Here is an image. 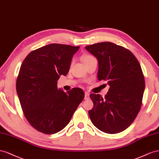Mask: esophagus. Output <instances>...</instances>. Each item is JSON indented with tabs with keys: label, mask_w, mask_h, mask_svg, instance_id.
<instances>
[{
	"label": "esophagus",
	"mask_w": 159,
	"mask_h": 159,
	"mask_svg": "<svg viewBox=\"0 0 159 159\" xmlns=\"http://www.w3.org/2000/svg\"><path fill=\"white\" fill-rule=\"evenodd\" d=\"M89 93L88 92H85V94H84V99L85 100H88L89 98Z\"/></svg>",
	"instance_id": "obj_1"
}]
</instances>
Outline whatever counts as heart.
<instances>
[{"instance_id": "1", "label": "heart", "mask_w": 159, "mask_h": 159, "mask_svg": "<svg viewBox=\"0 0 159 159\" xmlns=\"http://www.w3.org/2000/svg\"><path fill=\"white\" fill-rule=\"evenodd\" d=\"M93 58H95L94 57H93L92 55H90V54H87V55H85L84 57H83V62L84 63L87 62L90 60L91 59H93Z\"/></svg>"}]
</instances>
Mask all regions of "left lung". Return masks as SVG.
Listing matches in <instances>:
<instances>
[{"label": "left lung", "mask_w": 159, "mask_h": 159, "mask_svg": "<svg viewBox=\"0 0 159 159\" xmlns=\"http://www.w3.org/2000/svg\"><path fill=\"white\" fill-rule=\"evenodd\" d=\"M85 48L97 58L98 80L110 86L105 98L90 94L94 104L89 111L90 120L104 133L122 132L133 123L142 105L145 83L141 67L129 50L111 42Z\"/></svg>", "instance_id": "1"}]
</instances>
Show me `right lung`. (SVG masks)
Wrapping results in <instances>:
<instances>
[{
	"label": "right lung",
	"mask_w": 159,
	"mask_h": 159,
	"mask_svg": "<svg viewBox=\"0 0 159 159\" xmlns=\"http://www.w3.org/2000/svg\"><path fill=\"white\" fill-rule=\"evenodd\" d=\"M79 48L50 44L30 52L22 63L16 93L26 120L40 133L51 134L62 130L84 99L80 88L67 93L57 88V80L69 72Z\"/></svg>",
	"instance_id": "obj_1"
}]
</instances>
